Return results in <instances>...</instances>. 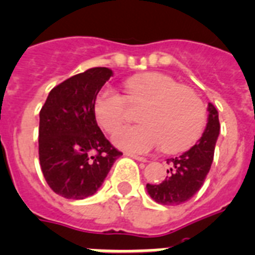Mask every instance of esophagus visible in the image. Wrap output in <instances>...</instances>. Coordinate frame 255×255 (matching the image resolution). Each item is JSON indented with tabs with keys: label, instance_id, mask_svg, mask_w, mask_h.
I'll use <instances>...</instances> for the list:
<instances>
[{
	"label": "esophagus",
	"instance_id": "esophagus-1",
	"mask_svg": "<svg viewBox=\"0 0 255 255\" xmlns=\"http://www.w3.org/2000/svg\"><path fill=\"white\" fill-rule=\"evenodd\" d=\"M126 155H128V156H130V157H132V159H134V160H138V161H142V163H147V159L146 157H143V156H138V155H134V153H126Z\"/></svg>",
	"mask_w": 255,
	"mask_h": 255
}]
</instances>
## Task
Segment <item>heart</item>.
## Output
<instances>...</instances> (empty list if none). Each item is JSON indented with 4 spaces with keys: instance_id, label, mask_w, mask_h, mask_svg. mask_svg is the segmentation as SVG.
<instances>
[{
    "instance_id": "b5f03b06",
    "label": "heart",
    "mask_w": 255,
    "mask_h": 255,
    "mask_svg": "<svg viewBox=\"0 0 255 255\" xmlns=\"http://www.w3.org/2000/svg\"><path fill=\"white\" fill-rule=\"evenodd\" d=\"M142 104L139 126L116 130L112 142L131 153H146L161 144L165 152H180L201 136L206 124V111L193 90L180 86L163 73H146L125 82V98L111 87L96 95L94 115L99 126L113 131L123 121L125 100Z\"/></svg>"
}]
</instances>
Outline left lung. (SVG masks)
<instances>
[{"instance_id": "obj_1", "label": "left lung", "mask_w": 255, "mask_h": 255, "mask_svg": "<svg viewBox=\"0 0 255 255\" xmlns=\"http://www.w3.org/2000/svg\"><path fill=\"white\" fill-rule=\"evenodd\" d=\"M207 111V125L201 139L180 156L167 159L169 168L167 169V177L160 184H147V193L157 203L164 206L185 203L205 182L214 160L215 144L220 131L216 108L208 103Z\"/></svg>"}]
</instances>
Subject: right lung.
Listing matches in <instances>:
<instances>
[{
  "mask_svg": "<svg viewBox=\"0 0 255 255\" xmlns=\"http://www.w3.org/2000/svg\"><path fill=\"white\" fill-rule=\"evenodd\" d=\"M113 75L92 67L52 90L40 111L39 160L49 188L66 199L94 195L123 152L104 136L94 102Z\"/></svg>",
  "mask_w": 255,
  "mask_h": 255,
  "instance_id": "obj_1",
  "label": "right lung"
}]
</instances>
